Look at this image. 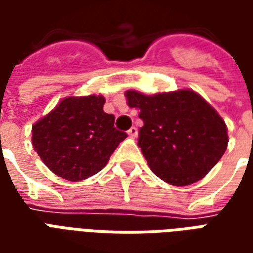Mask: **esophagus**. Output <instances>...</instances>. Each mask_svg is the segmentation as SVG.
<instances>
[{
	"instance_id": "obj_1",
	"label": "esophagus",
	"mask_w": 253,
	"mask_h": 253,
	"mask_svg": "<svg viewBox=\"0 0 253 253\" xmlns=\"http://www.w3.org/2000/svg\"><path fill=\"white\" fill-rule=\"evenodd\" d=\"M127 134H128V137L132 138V139H134V138H137V135H138L137 127H131V128H130V130L127 131Z\"/></svg>"
}]
</instances>
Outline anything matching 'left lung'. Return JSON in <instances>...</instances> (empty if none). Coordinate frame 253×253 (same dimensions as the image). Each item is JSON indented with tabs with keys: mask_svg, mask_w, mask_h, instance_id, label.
I'll return each instance as SVG.
<instances>
[{
	"mask_svg": "<svg viewBox=\"0 0 253 253\" xmlns=\"http://www.w3.org/2000/svg\"><path fill=\"white\" fill-rule=\"evenodd\" d=\"M139 110L138 146L149 168L172 186H188L210 172L228 148V128L218 112L191 89L152 96L127 90Z\"/></svg>",
	"mask_w": 253,
	"mask_h": 253,
	"instance_id": "obj_1",
	"label": "left lung"
}]
</instances>
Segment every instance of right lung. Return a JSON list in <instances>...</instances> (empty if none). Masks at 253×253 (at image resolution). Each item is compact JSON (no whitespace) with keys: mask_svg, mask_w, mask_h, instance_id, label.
Here are the masks:
<instances>
[{"mask_svg":"<svg viewBox=\"0 0 253 253\" xmlns=\"http://www.w3.org/2000/svg\"><path fill=\"white\" fill-rule=\"evenodd\" d=\"M103 96L65 97L32 126V145L52 173L81 181L104 168L111 154L127 137L105 114Z\"/></svg>","mask_w":253,"mask_h":253,"instance_id":"1","label":"right lung"}]
</instances>
